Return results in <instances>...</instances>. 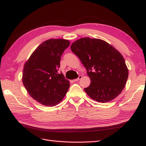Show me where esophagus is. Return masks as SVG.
<instances>
[{
	"instance_id": "1",
	"label": "esophagus",
	"mask_w": 146,
	"mask_h": 146,
	"mask_svg": "<svg viewBox=\"0 0 146 146\" xmlns=\"http://www.w3.org/2000/svg\"><path fill=\"white\" fill-rule=\"evenodd\" d=\"M81 78H82V76L81 75H79V76L78 77V78H76V79H75V80H74V81H79L80 80H81Z\"/></svg>"
}]
</instances>
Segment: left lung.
<instances>
[{
  "label": "left lung",
  "mask_w": 146,
  "mask_h": 146,
  "mask_svg": "<svg viewBox=\"0 0 146 146\" xmlns=\"http://www.w3.org/2000/svg\"><path fill=\"white\" fill-rule=\"evenodd\" d=\"M71 50L87 70L91 82L84 90L91 99L107 103L122 92L129 73L116 49L103 40L84 37L73 42Z\"/></svg>",
  "instance_id": "8db88e82"
}]
</instances>
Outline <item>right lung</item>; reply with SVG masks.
<instances>
[{
    "label": "right lung",
    "instance_id": "add662e5",
    "mask_svg": "<svg viewBox=\"0 0 146 146\" xmlns=\"http://www.w3.org/2000/svg\"><path fill=\"white\" fill-rule=\"evenodd\" d=\"M70 42L50 39L43 42L25 63L22 81L27 92L38 103L47 106L61 102L70 88V81L58 73L60 59Z\"/></svg>",
    "mask_w": 146,
    "mask_h": 146
}]
</instances>
